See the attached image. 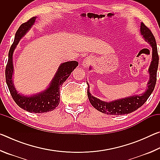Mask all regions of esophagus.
<instances>
[{"label": "esophagus", "mask_w": 160, "mask_h": 160, "mask_svg": "<svg viewBox=\"0 0 160 160\" xmlns=\"http://www.w3.org/2000/svg\"><path fill=\"white\" fill-rule=\"evenodd\" d=\"M93 63V59L90 56H88V57L85 58L82 61V66L84 68H88L90 65Z\"/></svg>", "instance_id": "esophagus-1"}]
</instances>
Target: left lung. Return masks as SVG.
Returning a JSON list of instances; mask_svg holds the SVG:
<instances>
[{
    "instance_id": "obj_1",
    "label": "left lung",
    "mask_w": 160,
    "mask_h": 160,
    "mask_svg": "<svg viewBox=\"0 0 160 160\" xmlns=\"http://www.w3.org/2000/svg\"><path fill=\"white\" fill-rule=\"evenodd\" d=\"M140 33L142 37L150 45L152 48V61L148 68V74L150 78L148 82L146 90L141 94L129 96L124 98L115 99L111 102H105L92 95L90 92V85L88 82V96L91 104L99 112L109 115H124L135 112L143 105L147 101L149 97L155 89L157 80V71L159 64V56L155 38L152 33L141 22L140 26ZM92 67L90 66V70Z\"/></svg>"
}]
</instances>
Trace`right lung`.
Here are the masks:
<instances>
[{
	"label": "right lung",
	"mask_w": 160,
	"mask_h": 160,
	"mask_svg": "<svg viewBox=\"0 0 160 160\" xmlns=\"http://www.w3.org/2000/svg\"><path fill=\"white\" fill-rule=\"evenodd\" d=\"M37 18V17L32 18L27 22L22 24L16 32L14 42L9 51L8 61L5 68V80L12 99L19 107L28 112L42 113L51 112L58 106L60 102V88L78 66V62L72 61L62 63L45 90L29 95L19 93L13 83V53L19 42L30 30Z\"/></svg>",
	"instance_id": "right-lung-1"
}]
</instances>
